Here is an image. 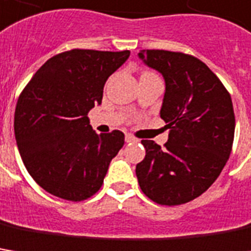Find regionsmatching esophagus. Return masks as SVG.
I'll use <instances>...</instances> for the list:
<instances>
[{"instance_id":"obj_1","label":"esophagus","mask_w":251,"mask_h":251,"mask_svg":"<svg viewBox=\"0 0 251 251\" xmlns=\"http://www.w3.org/2000/svg\"><path fill=\"white\" fill-rule=\"evenodd\" d=\"M126 142H138V139L135 137H132V135H131V134H127V135H126Z\"/></svg>"}]
</instances>
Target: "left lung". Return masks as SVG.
<instances>
[{"instance_id": "1", "label": "left lung", "mask_w": 251, "mask_h": 251, "mask_svg": "<svg viewBox=\"0 0 251 251\" xmlns=\"http://www.w3.org/2000/svg\"><path fill=\"white\" fill-rule=\"evenodd\" d=\"M138 56L164 77L160 117L170 129L164 148L142 139L146 154L135 169L138 184L157 204H184L206 192L229 159L235 135L231 95L192 55L144 50Z\"/></svg>"}]
</instances>
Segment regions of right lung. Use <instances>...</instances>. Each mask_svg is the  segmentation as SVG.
<instances>
[{"label": "right lung", "mask_w": 251, "mask_h": 251, "mask_svg": "<svg viewBox=\"0 0 251 251\" xmlns=\"http://www.w3.org/2000/svg\"><path fill=\"white\" fill-rule=\"evenodd\" d=\"M128 56L129 51L62 52L22 91L13 124L16 144L28 174L48 193L81 201L100 189L124 134L114 129L98 135L87 114L102 103L106 80Z\"/></svg>", "instance_id": "obj_1"}]
</instances>
